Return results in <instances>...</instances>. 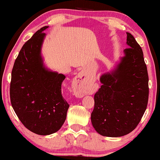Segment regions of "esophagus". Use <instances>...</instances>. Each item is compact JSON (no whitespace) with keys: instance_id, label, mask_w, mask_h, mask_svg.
I'll return each instance as SVG.
<instances>
[{"instance_id":"1","label":"esophagus","mask_w":160,"mask_h":160,"mask_svg":"<svg viewBox=\"0 0 160 160\" xmlns=\"http://www.w3.org/2000/svg\"><path fill=\"white\" fill-rule=\"evenodd\" d=\"M85 83V76H84V75H78L76 80V85L74 86V88H73L75 95L77 97H78V98L83 97L86 94V93H87L85 88H84Z\"/></svg>"}]
</instances>
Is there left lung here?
Instances as JSON below:
<instances>
[{
    "instance_id": "obj_1",
    "label": "left lung",
    "mask_w": 160,
    "mask_h": 160,
    "mask_svg": "<svg viewBox=\"0 0 160 160\" xmlns=\"http://www.w3.org/2000/svg\"><path fill=\"white\" fill-rule=\"evenodd\" d=\"M124 55L110 72L100 76L91 113L93 128L101 136L121 137L134 130L147 108L148 74L143 52L127 32Z\"/></svg>"
}]
</instances>
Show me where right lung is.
<instances>
[{
    "label": "right lung",
    "mask_w": 160,
    "mask_h": 160,
    "mask_svg": "<svg viewBox=\"0 0 160 160\" xmlns=\"http://www.w3.org/2000/svg\"><path fill=\"white\" fill-rule=\"evenodd\" d=\"M45 26L24 44L12 70L10 100L26 128L40 136L58 132L64 123L69 104L61 94L66 76L44 64L42 46Z\"/></svg>",
    "instance_id": "obj_1"
}]
</instances>
